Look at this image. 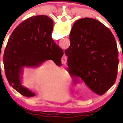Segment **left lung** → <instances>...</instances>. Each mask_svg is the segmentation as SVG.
Here are the masks:
<instances>
[{"label":"left lung","mask_w":123,"mask_h":123,"mask_svg":"<svg viewBox=\"0 0 123 123\" xmlns=\"http://www.w3.org/2000/svg\"><path fill=\"white\" fill-rule=\"evenodd\" d=\"M65 51L69 74L80 77L93 92L103 95L115 84L118 74V50L112 32L91 18L77 20Z\"/></svg>","instance_id":"1"}]
</instances>
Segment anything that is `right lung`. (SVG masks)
Returning <instances> with one entry per match:
<instances>
[{
    "instance_id": "right-lung-1",
    "label": "right lung",
    "mask_w": 123,
    "mask_h": 123,
    "mask_svg": "<svg viewBox=\"0 0 123 123\" xmlns=\"http://www.w3.org/2000/svg\"><path fill=\"white\" fill-rule=\"evenodd\" d=\"M54 21L45 15L31 17L24 20L13 31L4 54L6 78L11 86L25 97L36 95L22 85L25 68H37L52 60L62 65L63 51L51 37Z\"/></svg>"
}]
</instances>
